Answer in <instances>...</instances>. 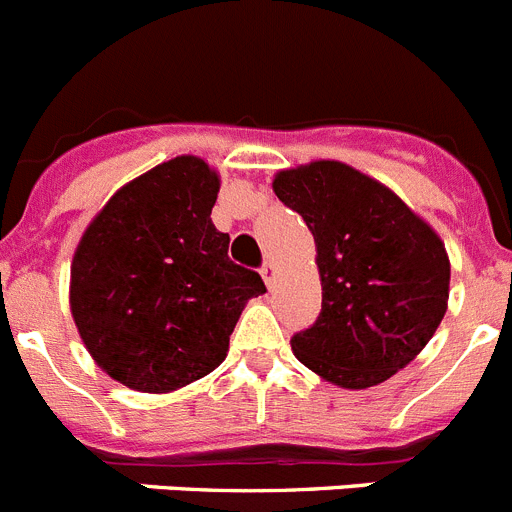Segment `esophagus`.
<instances>
[{
	"mask_svg": "<svg viewBox=\"0 0 512 512\" xmlns=\"http://www.w3.org/2000/svg\"><path fill=\"white\" fill-rule=\"evenodd\" d=\"M261 276H264V281H266V287H274V281H276V266H274V261H266L264 266H261Z\"/></svg>",
	"mask_w": 512,
	"mask_h": 512,
	"instance_id": "obj_1",
	"label": "esophagus"
}]
</instances>
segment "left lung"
Here are the masks:
<instances>
[{
  "instance_id": "obj_1",
  "label": "left lung",
  "mask_w": 512,
  "mask_h": 512,
  "mask_svg": "<svg viewBox=\"0 0 512 512\" xmlns=\"http://www.w3.org/2000/svg\"><path fill=\"white\" fill-rule=\"evenodd\" d=\"M276 198L314 236L322 312L292 337L302 365L350 391L406 368L444 320L447 248L391 187L337 159L274 175Z\"/></svg>"
}]
</instances>
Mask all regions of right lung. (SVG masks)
<instances>
[{
	"mask_svg": "<svg viewBox=\"0 0 512 512\" xmlns=\"http://www.w3.org/2000/svg\"><path fill=\"white\" fill-rule=\"evenodd\" d=\"M220 175L182 154L134 177L88 223L70 264V314L93 363L131 391L172 393L213 373L256 271L210 220Z\"/></svg>",
	"mask_w": 512,
	"mask_h": 512,
	"instance_id": "1",
	"label": "right lung"
}]
</instances>
